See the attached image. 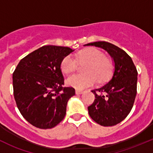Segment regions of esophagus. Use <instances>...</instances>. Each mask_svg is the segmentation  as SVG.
I'll return each instance as SVG.
<instances>
[{
	"mask_svg": "<svg viewBox=\"0 0 153 153\" xmlns=\"http://www.w3.org/2000/svg\"><path fill=\"white\" fill-rule=\"evenodd\" d=\"M75 92H76L77 95H81V94H82V93H84V91L80 90V89H76Z\"/></svg>",
	"mask_w": 153,
	"mask_h": 153,
	"instance_id": "esophagus-1",
	"label": "esophagus"
}]
</instances>
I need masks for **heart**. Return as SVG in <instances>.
<instances>
[{
  "instance_id": "obj_1",
  "label": "heart",
  "mask_w": 153,
  "mask_h": 153,
  "mask_svg": "<svg viewBox=\"0 0 153 153\" xmlns=\"http://www.w3.org/2000/svg\"><path fill=\"white\" fill-rule=\"evenodd\" d=\"M79 64H87L84 68V74H75L68 77L66 83L68 86L77 89H84L92 85L96 81H104L110 76L112 63L109 58L96 48L89 47L79 51L76 55ZM77 67V62L71 55L64 57L61 63V69L64 73L69 74Z\"/></svg>"
}]
</instances>
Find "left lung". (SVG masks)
I'll use <instances>...</instances> for the list:
<instances>
[{"label":"left lung","mask_w":153,"mask_h":153,"mask_svg":"<svg viewBox=\"0 0 153 153\" xmlns=\"http://www.w3.org/2000/svg\"><path fill=\"white\" fill-rule=\"evenodd\" d=\"M84 46L104 49L114 62V72L110 80L101 87L92 91L95 99L88 106L89 115L101 126L119 124L129 115L133 106L137 93L136 67L125 51L110 43L98 41Z\"/></svg>","instance_id":"left-lung-1"}]
</instances>
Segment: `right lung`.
<instances>
[{"mask_svg": "<svg viewBox=\"0 0 153 153\" xmlns=\"http://www.w3.org/2000/svg\"><path fill=\"white\" fill-rule=\"evenodd\" d=\"M65 47L48 45L20 61L12 75L14 97L20 112L40 129H50L64 119L67 102L75 95L72 87H63L61 63L73 52Z\"/></svg>", "mask_w": 153, "mask_h": 153, "instance_id": "1", "label": "right lung"}]
</instances>
